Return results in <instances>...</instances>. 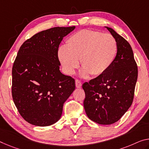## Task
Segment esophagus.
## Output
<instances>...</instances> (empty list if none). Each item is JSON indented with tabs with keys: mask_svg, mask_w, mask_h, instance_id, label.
Returning <instances> with one entry per match:
<instances>
[{
	"mask_svg": "<svg viewBox=\"0 0 149 149\" xmlns=\"http://www.w3.org/2000/svg\"><path fill=\"white\" fill-rule=\"evenodd\" d=\"M75 84H76L77 88H81V87L82 83H81V82L79 81V80L76 79V81H75Z\"/></svg>",
	"mask_w": 149,
	"mask_h": 149,
	"instance_id": "esophagus-1",
	"label": "esophagus"
}]
</instances>
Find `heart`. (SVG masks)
<instances>
[{"mask_svg":"<svg viewBox=\"0 0 149 149\" xmlns=\"http://www.w3.org/2000/svg\"><path fill=\"white\" fill-rule=\"evenodd\" d=\"M117 51V42L111 34L82 30L70 36L66 46L58 48L57 56L67 74L74 73L81 59L83 76L88 73L99 76L111 68Z\"/></svg>","mask_w":149,"mask_h":149,"instance_id":"heart-1","label":"heart"}]
</instances>
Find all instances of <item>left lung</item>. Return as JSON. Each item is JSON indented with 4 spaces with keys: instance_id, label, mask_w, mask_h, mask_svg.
<instances>
[{
    "instance_id": "obj_1",
    "label": "left lung",
    "mask_w": 149,
    "mask_h": 149,
    "mask_svg": "<svg viewBox=\"0 0 149 149\" xmlns=\"http://www.w3.org/2000/svg\"><path fill=\"white\" fill-rule=\"evenodd\" d=\"M117 42L118 51L111 68L82 84L85 93L84 108L91 120L111 125L124 115L133 101L138 67L127 40L107 27Z\"/></svg>"
}]
</instances>
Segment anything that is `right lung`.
Returning a JSON list of instances; mask_svg holds the SVG:
<instances>
[{
    "mask_svg": "<svg viewBox=\"0 0 149 149\" xmlns=\"http://www.w3.org/2000/svg\"><path fill=\"white\" fill-rule=\"evenodd\" d=\"M75 26L54 27L27 39L12 69V97L24 119L39 127L60 119L63 104L75 89L74 79L62 74L58 56L64 36Z\"/></svg>",
    "mask_w": 149,
    "mask_h": 149,
    "instance_id": "1",
    "label": "right lung"
}]
</instances>
